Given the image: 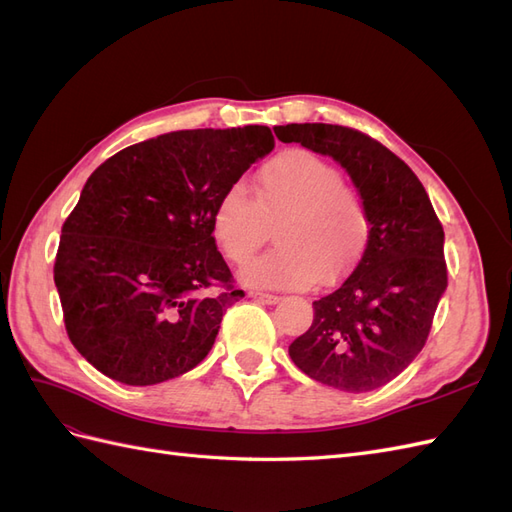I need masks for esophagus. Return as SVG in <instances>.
Instances as JSON below:
<instances>
[{
  "instance_id": "1",
  "label": "esophagus",
  "mask_w": 512,
  "mask_h": 512,
  "mask_svg": "<svg viewBox=\"0 0 512 512\" xmlns=\"http://www.w3.org/2000/svg\"><path fill=\"white\" fill-rule=\"evenodd\" d=\"M250 297H252V299H258V301H262V303H267V305H273V303L280 301V297H277V294H269V292H256V290H252V292H250Z\"/></svg>"
}]
</instances>
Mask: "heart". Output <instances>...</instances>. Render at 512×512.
Instances as JSON below:
<instances>
[{"mask_svg":"<svg viewBox=\"0 0 512 512\" xmlns=\"http://www.w3.org/2000/svg\"><path fill=\"white\" fill-rule=\"evenodd\" d=\"M277 224L275 250L241 271L258 288L301 290L346 277L371 237L365 198L344 183L339 168L307 149H290L260 168L256 198L232 183L215 200L211 232L222 256L245 265Z\"/></svg>","mask_w":512,"mask_h":512,"instance_id":"1","label":"heart"}]
</instances>
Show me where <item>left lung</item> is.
Segmentation results:
<instances>
[{
	"label": "left lung",
	"mask_w": 512,
	"mask_h": 512,
	"mask_svg": "<svg viewBox=\"0 0 512 512\" xmlns=\"http://www.w3.org/2000/svg\"><path fill=\"white\" fill-rule=\"evenodd\" d=\"M342 164L371 213L359 265L314 301V322L288 346L303 374L346 393L397 378L423 350L448 284L444 230L412 168L376 138L333 123L275 128Z\"/></svg>",
	"instance_id": "1"
}]
</instances>
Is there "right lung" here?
<instances>
[{
  "label": "right lung",
  "instance_id": "obj_1",
  "mask_svg": "<svg viewBox=\"0 0 512 512\" xmlns=\"http://www.w3.org/2000/svg\"><path fill=\"white\" fill-rule=\"evenodd\" d=\"M273 145L267 126L179 130L91 173L61 226L53 275L70 342L104 376L149 386L209 354L226 307L245 297L211 211Z\"/></svg>",
  "mask_w": 512,
  "mask_h": 512
}]
</instances>
